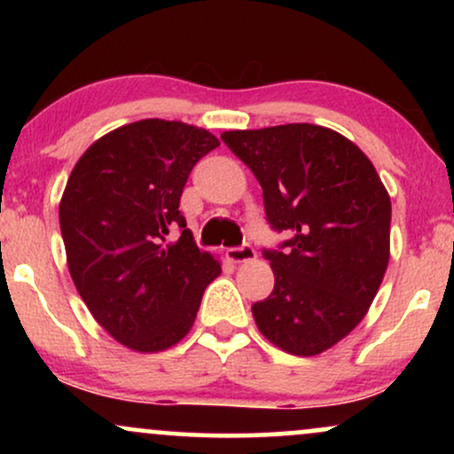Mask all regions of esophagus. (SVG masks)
I'll list each match as a JSON object with an SVG mask.
<instances>
[{
  "instance_id": "obj_1",
  "label": "esophagus",
  "mask_w": 454,
  "mask_h": 454,
  "mask_svg": "<svg viewBox=\"0 0 454 454\" xmlns=\"http://www.w3.org/2000/svg\"><path fill=\"white\" fill-rule=\"evenodd\" d=\"M226 256L232 260V262H249V260L256 258V249L249 243L239 245V247H228Z\"/></svg>"
}]
</instances>
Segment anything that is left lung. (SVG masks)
<instances>
[{"label":"left lung","instance_id":"8db88e82","mask_svg":"<svg viewBox=\"0 0 454 454\" xmlns=\"http://www.w3.org/2000/svg\"><path fill=\"white\" fill-rule=\"evenodd\" d=\"M262 187L273 293L252 305L264 337L296 356L343 340L367 314L390 256V198L352 140L314 123L223 132Z\"/></svg>","mask_w":454,"mask_h":454}]
</instances>
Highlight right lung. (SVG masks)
<instances>
[{"label":"right lung","instance_id":"add662e5","mask_svg":"<svg viewBox=\"0 0 454 454\" xmlns=\"http://www.w3.org/2000/svg\"><path fill=\"white\" fill-rule=\"evenodd\" d=\"M217 145L202 128L143 119L96 140L67 179L59 202L67 269L98 325L132 350L184 340L222 273L179 211L192 168ZM175 227L182 234L170 242Z\"/></svg>","mask_w":454,"mask_h":454}]
</instances>
